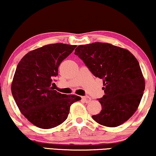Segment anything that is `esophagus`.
I'll list each match as a JSON object with an SVG mask.
<instances>
[{"instance_id": "obj_1", "label": "esophagus", "mask_w": 156, "mask_h": 156, "mask_svg": "<svg viewBox=\"0 0 156 156\" xmlns=\"http://www.w3.org/2000/svg\"><path fill=\"white\" fill-rule=\"evenodd\" d=\"M82 100L84 102V103H90V101H91V98H90L89 96H83V97H82Z\"/></svg>"}]
</instances>
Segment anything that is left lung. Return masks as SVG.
<instances>
[{"mask_svg": "<svg viewBox=\"0 0 156 156\" xmlns=\"http://www.w3.org/2000/svg\"><path fill=\"white\" fill-rule=\"evenodd\" d=\"M74 54L105 86V95L98 99L102 110L93 119L108 127L124 124L137 111L145 90L137 58L127 50L104 43L79 45Z\"/></svg>", "mask_w": 156, "mask_h": 156, "instance_id": "1", "label": "left lung"}]
</instances>
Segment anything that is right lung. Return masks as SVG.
Instances as JSON below:
<instances>
[{
  "mask_svg": "<svg viewBox=\"0 0 156 156\" xmlns=\"http://www.w3.org/2000/svg\"><path fill=\"white\" fill-rule=\"evenodd\" d=\"M76 47L63 43L43 46L27 53L17 65L11 93L22 114L37 127L48 129L62 124L71 105L81 100L51 87L59 65Z\"/></svg>",
  "mask_w": 156,
  "mask_h": 156,
  "instance_id": "add662e5",
  "label": "right lung"
}]
</instances>
